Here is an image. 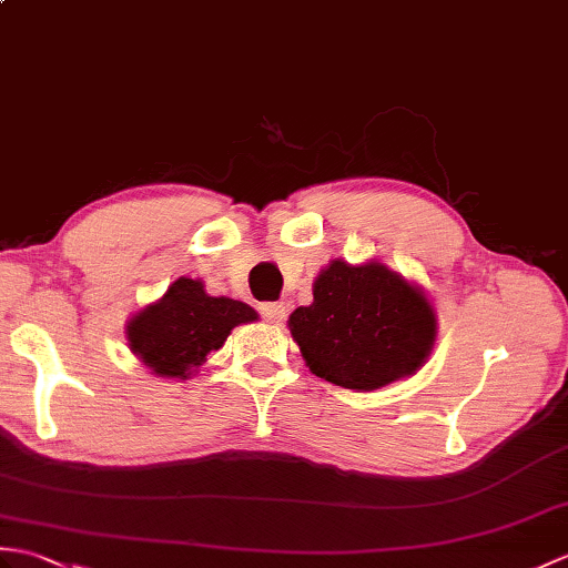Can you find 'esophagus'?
<instances>
[{
  "label": "esophagus",
  "instance_id": "esophagus-1",
  "mask_svg": "<svg viewBox=\"0 0 568 568\" xmlns=\"http://www.w3.org/2000/svg\"><path fill=\"white\" fill-rule=\"evenodd\" d=\"M258 310L263 314V320L271 322V324L283 322V316H285V305H283V302H263Z\"/></svg>",
  "mask_w": 568,
  "mask_h": 568
}]
</instances>
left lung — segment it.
<instances>
[{"instance_id":"1","label":"left lung","mask_w":568,"mask_h":568,"mask_svg":"<svg viewBox=\"0 0 568 568\" xmlns=\"http://www.w3.org/2000/svg\"><path fill=\"white\" fill-rule=\"evenodd\" d=\"M312 305L287 320L310 373L373 392L416 375L438 338L426 290L379 261H328L312 283Z\"/></svg>"}]
</instances>
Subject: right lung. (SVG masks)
Masks as SVG:
<instances>
[{
    "label": "right lung",
    "mask_w": 568,
    "mask_h": 568,
    "mask_svg": "<svg viewBox=\"0 0 568 568\" xmlns=\"http://www.w3.org/2000/svg\"><path fill=\"white\" fill-rule=\"evenodd\" d=\"M252 322H258V312L246 302L207 295L201 278L181 275L160 300L130 316L125 341L152 375L191 379L234 326Z\"/></svg>",
    "instance_id": "add662e5"
}]
</instances>
